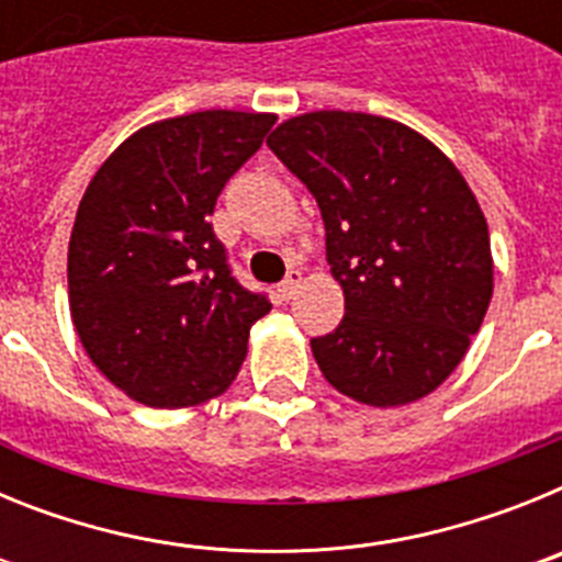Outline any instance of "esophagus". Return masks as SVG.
<instances>
[{
  "label": "esophagus",
  "mask_w": 562,
  "mask_h": 562,
  "mask_svg": "<svg viewBox=\"0 0 562 562\" xmlns=\"http://www.w3.org/2000/svg\"><path fill=\"white\" fill-rule=\"evenodd\" d=\"M301 284H304V272H301V270H290V276L284 278V284L278 286V292H281V297H284V301H290V297L297 295Z\"/></svg>",
  "instance_id": "obj_1"
}]
</instances>
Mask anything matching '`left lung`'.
Masks as SVG:
<instances>
[{
    "mask_svg": "<svg viewBox=\"0 0 562 562\" xmlns=\"http://www.w3.org/2000/svg\"><path fill=\"white\" fill-rule=\"evenodd\" d=\"M267 146L317 200L346 297L340 326L312 340L317 369L371 408L428 396L464 360L493 297L475 193L428 137L380 114H297Z\"/></svg>",
    "mask_w": 562,
    "mask_h": 562,
    "instance_id": "obj_1",
    "label": "left lung"
}]
</instances>
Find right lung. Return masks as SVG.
Segmentation results:
<instances>
[{
	"mask_svg": "<svg viewBox=\"0 0 562 562\" xmlns=\"http://www.w3.org/2000/svg\"><path fill=\"white\" fill-rule=\"evenodd\" d=\"M276 114L207 112L148 123L81 196L69 236V315L89 360L128 400L193 408L225 394L258 317L272 310L227 267L216 196L261 148Z\"/></svg>",
	"mask_w": 562,
	"mask_h": 562,
	"instance_id": "1",
	"label": "right lung"
}]
</instances>
